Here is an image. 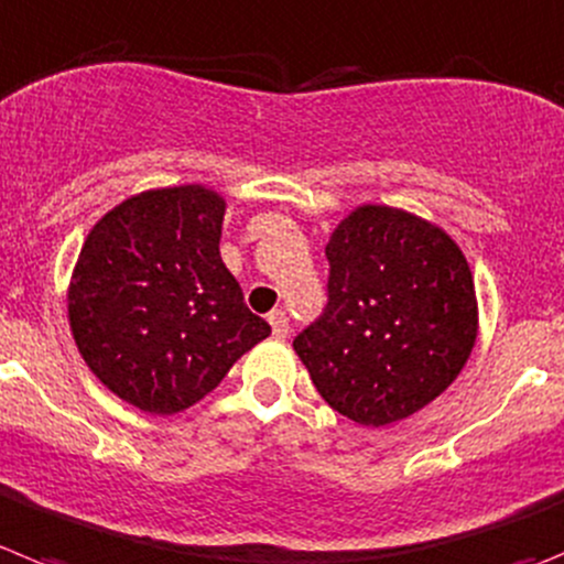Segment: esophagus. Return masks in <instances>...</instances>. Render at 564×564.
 I'll list each match as a JSON object with an SVG mask.
<instances>
[{"label": "esophagus", "instance_id": "34e87169", "mask_svg": "<svg viewBox=\"0 0 564 564\" xmlns=\"http://www.w3.org/2000/svg\"><path fill=\"white\" fill-rule=\"evenodd\" d=\"M268 324H271V333L276 335V338H288V333H291L285 310H273L271 316H268Z\"/></svg>", "mask_w": 564, "mask_h": 564}]
</instances>
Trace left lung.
Here are the masks:
<instances>
[{"label":"left lung","mask_w":564,"mask_h":564,"mask_svg":"<svg viewBox=\"0 0 564 564\" xmlns=\"http://www.w3.org/2000/svg\"><path fill=\"white\" fill-rule=\"evenodd\" d=\"M329 302L296 340L318 394L358 425L431 405L478 338V296L462 246L408 209L360 204L327 242Z\"/></svg>","instance_id":"obj_1"}]
</instances>
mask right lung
<instances>
[{"label": "right lung", "mask_w": 564, "mask_h": 564, "mask_svg": "<svg viewBox=\"0 0 564 564\" xmlns=\"http://www.w3.org/2000/svg\"><path fill=\"white\" fill-rule=\"evenodd\" d=\"M224 215L206 184L156 187L108 209L83 240L66 288L72 338L139 411H187L271 335L220 260Z\"/></svg>", "instance_id": "1"}]
</instances>
